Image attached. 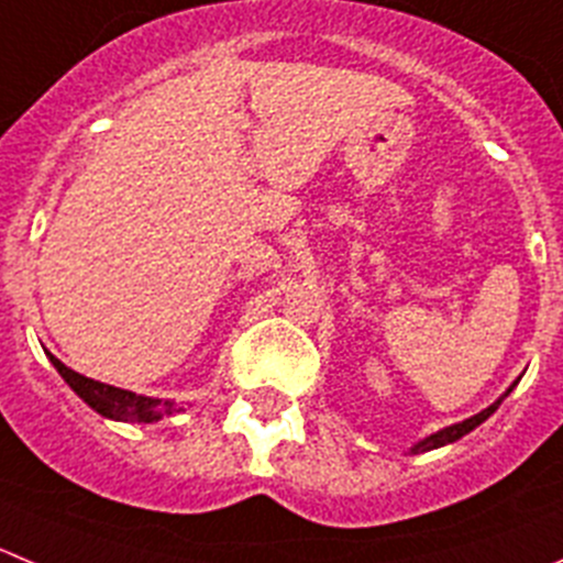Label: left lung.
I'll list each match as a JSON object with an SVG mask.
<instances>
[{
  "label": "left lung",
  "instance_id": "obj_1",
  "mask_svg": "<svg viewBox=\"0 0 563 563\" xmlns=\"http://www.w3.org/2000/svg\"><path fill=\"white\" fill-rule=\"evenodd\" d=\"M511 389H514V387H511ZM511 389H508V393H511ZM508 393L503 395V398H508ZM497 406H500V400H497V404H492L489 409H484V411H481V415L470 417V420H464V422H456V426H451V428H442V431L431 433V437H428V439H422L420 445H415V453H422V451H433V448H442V445H451V442H456V439H462L464 433H470V431H473L475 426H481V422H484L486 417H489V415H495V409H497Z\"/></svg>",
  "mask_w": 563,
  "mask_h": 563
}]
</instances>
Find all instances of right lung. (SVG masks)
I'll return each instance as SVG.
<instances>
[{
    "mask_svg": "<svg viewBox=\"0 0 563 563\" xmlns=\"http://www.w3.org/2000/svg\"><path fill=\"white\" fill-rule=\"evenodd\" d=\"M52 365L57 367L63 378H66L68 387L90 406L99 415L112 417V420H124V422H154L165 415H174L176 406L170 400H159V398H146V395H135L130 389H118L110 387V384L93 382V378L79 376L77 371L66 367L60 358H55L49 353Z\"/></svg>",
    "mask_w": 563,
    "mask_h": 563,
    "instance_id": "right-lung-1",
    "label": "right lung"
}]
</instances>
